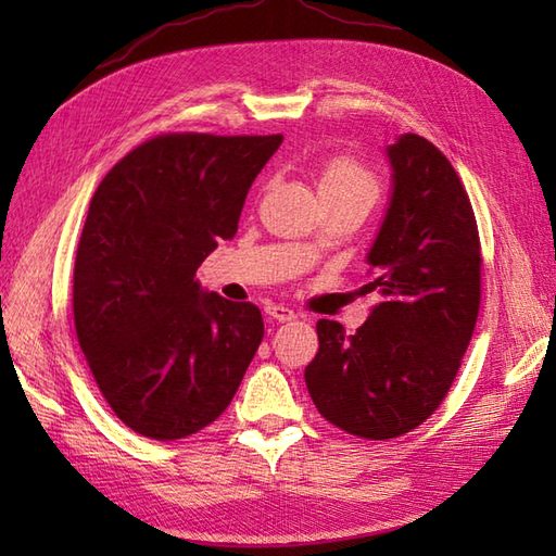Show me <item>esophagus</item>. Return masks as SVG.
Masks as SVG:
<instances>
[{
    "mask_svg": "<svg viewBox=\"0 0 556 556\" xmlns=\"http://www.w3.org/2000/svg\"><path fill=\"white\" fill-rule=\"evenodd\" d=\"M265 313H267L269 320H275V323H291L293 317H296V313L287 308V305H281V303H269Z\"/></svg>",
    "mask_w": 556,
    "mask_h": 556,
    "instance_id": "esophagus-1",
    "label": "esophagus"
}]
</instances>
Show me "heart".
Listing matches in <instances>:
<instances>
[{
  "label": "heart",
  "instance_id": "obj_1",
  "mask_svg": "<svg viewBox=\"0 0 556 556\" xmlns=\"http://www.w3.org/2000/svg\"><path fill=\"white\" fill-rule=\"evenodd\" d=\"M317 191L323 198L361 200V203L372 207L380 198V181L358 162L339 157L325 164L320 179H317Z\"/></svg>",
  "mask_w": 556,
  "mask_h": 556
}]
</instances>
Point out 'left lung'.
Listing matches in <instances>:
<instances>
[{
  "mask_svg": "<svg viewBox=\"0 0 556 556\" xmlns=\"http://www.w3.org/2000/svg\"><path fill=\"white\" fill-rule=\"evenodd\" d=\"M392 193L365 263L380 293L356 334L317 323L305 368L315 408L365 440L418 428L442 404L473 337L480 241L468 193L430 140L401 134L384 148Z\"/></svg>",
  "mask_w": 556,
  "mask_h": 556,
  "instance_id": "8db88e82",
  "label": "left lung"
}]
</instances>
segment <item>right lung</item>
Returning <instances> with one entry per match:
<instances>
[{
	"instance_id": "add662e5",
	"label": "right lung",
	"mask_w": 556,
	"mask_h": 556,
	"mask_svg": "<svg viewBox=\"0 0 556 556\" xmlns=\"http://www.w3.org/2000/svg\"><path fill=\"white\" fill-rule=\"evenodd\" d=\"M285 136L169 134L114 164L90 200L74 323L102 396L134 432L181 440L217 420L263 341L253 303L195 279L233 239L248 188Z\"/></svg>"
}]
</instances>
